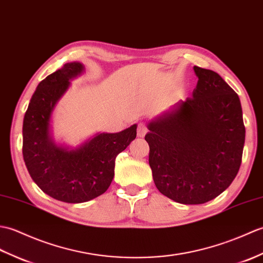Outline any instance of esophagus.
Listing matches in <instances>:
<instances>
[{"mask_svg":"<svg viewBox=\"0 0 263 263\" xmlns=\"http://www.w3.org/2000/svg\"><path fill=\"white\" fill-rule=\"evenodd\" d=\"M147 133V127L145 124H143V122H141V124L138 125L137 127V136L138 137H144L145 135H146Z\"/></svg>","mask_w":263,"mask_h":263,"instance_id":"obj_1","label":"esophagus"}]
</instances>
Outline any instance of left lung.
<instances>
[{
    "label": "left lung",
    "instance_id": "left-lung-1",
    "mask_svg": "<svg viewBox=\"0 0 263 263\" xmlns=\"http://www.w3.org/2000/svg\"><path fill=\"white\" fill-rule=\"evenodd\" d=\"M191 98L147 124L149 166L162 195L184 205L219 196L235 179L246 141L240 98L211 69L194 66Z\"/></svg>",
    "mask_w": 263,
    "mask_h": 263
}]
</instances>
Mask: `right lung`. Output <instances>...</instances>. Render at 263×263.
<instances>
[{
	"label": "right lung",
	"mask_w": 263,
	"mask_h": 263,
	"mask_svg": "<svg viewBox=\"0 0 263 263\" xmlns=\"http://www.w3.org/2000/svg\"><path fill=\"white\" fill-rule=\"evenodd\" d=\"M84 72L80 62L66 63L37 86L23 118L22 153L29 174L54 199L85 202L102 195L115 176V161L136 138L137 125L119 133H98L77 147L52 138L51 116L71 81Z\"/></svg>",
	"instance_id": "obj_1"
}]
</instances>
